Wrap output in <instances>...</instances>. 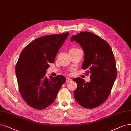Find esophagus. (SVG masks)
Instances as JSON below:
<instances>
[{
    "label": "esophagus",
    "mask_w": 131,
    "mask_h": 131,
    "mask_svg": "<svg viewBox=\"0 0 131 131\" xmlns=\"http://www.w3.org/2000/svg\"><path fill=\"white\" fill-rule=\"evenodd\" d=\"M71 81V79H69V78H66V82H70Z\"/></svg>",
    "instance_id": "1"
}]
</instances>
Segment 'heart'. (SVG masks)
I'll return each mask as SVG.
<instances>
[{
    "mask_svg": "<svg viewBox=\"0 0 131 131\" xmlns=\"http://www.w3.org/2000/svg\"><path fill=\"white\" fill-rule=\"evenodd\" d=\"M74 49H78L77 48H73V49H71V50H74Z\"/></svg>",
    "mask_w": 131,
    "mask_h": 131,
    "instance_id": "1",
    "label": "heart"
}]
</instances>
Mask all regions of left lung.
I'll return each instance as SVG.
<instances>
[{
    "label": "left lung",
    "instance_id": "obj_1",
    "mask_svg": "<svg viewBox=\"0 0 131 131\" xmlns=\"http://www.w3.org/2000/svg\"><path fill=\"white\" fill-rule=\"evenodd\" d=\"M79 43L84 51L82 69L91 74V81L80 78L73 80L78 85L75 100L84 108L92 109L102 105L108 97L116 78V63L109 44L97 35L83 31L74 35L71 42Z\"/></svg>",
    "mask_w": 131,
    "mask_h": 131
}]
</instances>
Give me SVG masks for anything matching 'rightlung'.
Returning <instances> with one entry per match:
<instances>
[{
    "instance_id": "add662e5",
    "label": "right lung",
    "mask_w": 131,
    "mask_h": 131,
    "mask_svg": "<svg viewBox=\"0 0 131 131\" xmlns=\"http://www.w3.org/2000/svg\"><path fill=\"white\" fill-rule=\"evenodd\" d=\"M69 32L45 36L35 39L20 53L16 66L19 91L24 100L36 110L46 108L55 101L62 85V75L48 78L46 70L68 37Z\"/></svg>"
}]
</instances>
